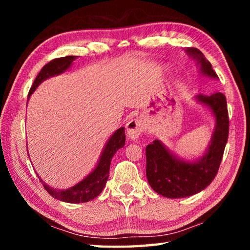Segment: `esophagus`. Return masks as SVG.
Instances as JSON below:
<instances>
[{
    "label": "esophagus",
    "instance_id": "esophagus-1",
    "mask_svg": "<svg viewBox=\"0 0 250 250\" xmlns=\"http://www.w3.org/2000/svg\"><path fill=\"white\" fill-rule=\"evenodd\" d=\"M126 136L131 141H136L139 139L141 133L145 130V125L140 119H132L125 125Z\"/></svg>",
    "mask_w": 250,
    "mask_h": 250
}]
</instances>
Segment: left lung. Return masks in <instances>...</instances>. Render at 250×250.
Instances as JSON below:
<instances>
[{"instance_id": "obj_1", "label": "left lung", "mask_w": 250, "mask_h": 250, "mask_svg": "<svg viewBox=\"0 0 250 250\" xmlns=\"http://www.w3.org/2000/svg\"><path fill=\"white\" fill-rule=\"evenodd\" d=\"M185 51L189 58L195 60L201 75L215 81L218 79L209 61L199 49L189 47ZM194 100L209 110L215 122L210 141L203 155L194 159L183 158L160 140H155L146 147L148 184L158 194L166 198H187L204 190L213 182L224 156L229 134V116L225 94H198Z\"/></svg>"}]
</instances>
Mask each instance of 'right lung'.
Wrapping results in <instances>:
<instances>
[{
	"mask_svg": "<svg viewBox=\"0 0 250 250\" xmlns=\"http://www.w3.org/2000/svg\"><path fill=\"white\" fill-rule=\"evenodd\" d=\"M76 59V56H67L64 58H58V59H54L49 63H47V64L42 68L39 75L36 76L33 84H32L29 91L28 100L42 83L45 82L46 79L58 76L60 75V74L66 72L67 70H70V67L73 65V62ZM125 128H119L109 136L108 141L106 142L103 150L100 155L98 163L95 164L92 171L83 180H81V182L67 189H56L54 187H50L49 185L44 183L43 179L40 176L39 178L41 182L43 183V186L47 190V192L51 196H54L57 200L73 204L89 202L97 198V196L103 191L106 182H107L109 176L111 158L114 157L117 150H119L120 148L125 146Z\"/></svg>",
	"mask_w": 250,
	"mask_h": 250,
	"instance_id": "obj_1",
	"label": "right lung"
}]
</instances>
